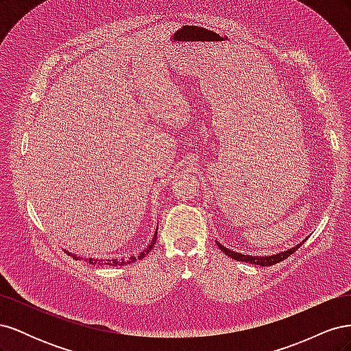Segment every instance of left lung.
Segmentation results:
<instances>
[{
  "label": "left lung",
  "instance_id": "obj_1",
  "mask_svg": "<svg viewBox=\"0 0 351 351\" xmlns=\"http://www.w3.org/2000/svg\"><path fill=\"white\" fill-rule=\"evenodd\" d=\"M217 244H218V247H219L222 252H224L226 254H228L230 258L236 259V261H240V262H247V263H253V265H261V267H271V265L278 263V262H281V261L289 258L290 254H293L297 249H299V247L302 246V244H297L295 247H291V249L285 250V252H281V253H278V254H272V256H261V258H258V256H250V254H241V253H237V252H231L230 249L224 247V246H222V244L218 243V241H217Z\"/></svg>",
  "mask_w": 351,
  "mask_h": 351
}]
</instances>
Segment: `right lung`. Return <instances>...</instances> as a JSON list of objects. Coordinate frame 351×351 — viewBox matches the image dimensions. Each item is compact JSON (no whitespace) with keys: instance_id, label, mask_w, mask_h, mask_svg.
Segmentation results:
<instances>
[{"instance_id":"1","label":"right lung","mask_w":351,"mask_h":351,"mask_svg":"<svg viewBox=\"0 0 351 351\" xmlns=\"http://www.w3.org/2000/svg\"><path fill=\"white\" fill-rule=\"evenodd\" d=\"M156 232H158V228H156V231H155V236H154V239H152V241H151V244L147 247H145V250L143 252H141V254L139 256H132L130 259H121V261H119V259H107V261H102V259H83V258H79V256H74V254H71V253H67L69 256H73L74 259H82V261H86V262H89L90 265H110V267H117V265H127V263H132V262H134V261H137V259H143L147 253L151 252V249L154 247V244H155V241H156Z\"/></svg>"}]
</instances>
